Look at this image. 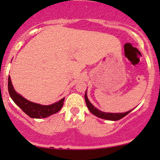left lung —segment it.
Here are the masks:
<instances>
[{
    "instance_id": "left-lung-1",
    "label": "left lung",
    "mask_w": 160,
    "mask_h": 160,
    "mask_svg": "<svg viewBox=\"0 0 160 160\" xmlns=\"http://www.w3.org/2000/svg\"><path fill=\"white\" fill-rule=\"evenodd\" d=\"M85 101H86V104L87 105L88 109L89 110V111L91 112L92 114H94L96 116V117H99V118H102V119H104V120H119L120 119H122V117H124L125 116H126L128 113H129L130 112L132 111H127L126 113H105V112H102L101 111H99L98 109H97L96 108H95L94 106L92 105L90 103V102L89 101V99L87 98V95H86V91L85 93Z\"/></svg>"
}]
</instances>
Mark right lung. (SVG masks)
<instances>
[{"label":"right lung","mask_w":160,"mask_h":160,"mask_svg":"<svg viewBox=\"0 0 160 160\" xmlns=\"http://www.w3.org/2000/svg\"><path fill=\"white\" fill-rule=\"evenodd\" d=\"M8 91L12 101L22 110L23 112H25L28 116L32 118H46L50 115L54 114L61 110L63 106L64 100H65V98H63L56 103L50 104V105H41V104L30 102L23 98L21 95L15 91L10 76L8 78Z\"/></svg>","instance_id":"right-lung-1"}]
</instances>
